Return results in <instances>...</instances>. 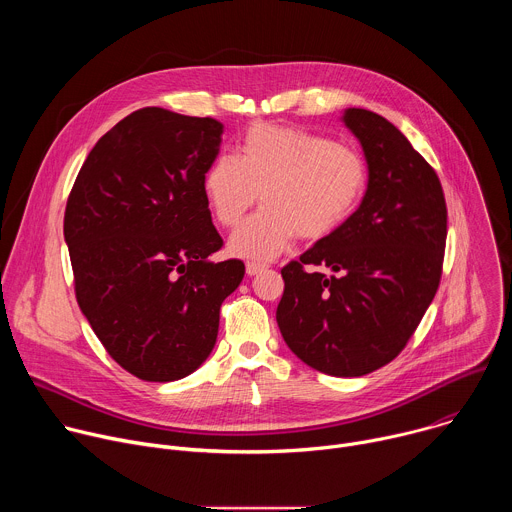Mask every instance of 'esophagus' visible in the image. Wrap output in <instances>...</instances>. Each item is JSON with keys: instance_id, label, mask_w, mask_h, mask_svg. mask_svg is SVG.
Returning <instances> with one entry per match:
<instances>
[{"instance_id": "34e87169", "label": "esophagus", "mask_w": 512, "mask_h": 512, "mask_svg": "<svg viewBox=\"0 0 512 512\" xmlns=\"http://www.w3.org/2000/svg\"><path fill=\"white\" fill-rule=\"evenodd\" d=\"M245 269H247V275H257V273L265 271L267 267H265L263 263H255V261H249V263L245 265Z\"/></svg>"}]
</instances>
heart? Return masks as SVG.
Instances as JSON below:
<instances>
[{"instance_id":"heart-1","label":"heart","mask_w":512,"mask_h":512,"mask_svg":"<svg viewBox=\"0 0 512 512\" xmlns=\"http://www.w3.org/2000/svg\"><path fill=\"white\" fill-rule=\"evenodd\" d=\"M369 182L364 158L350 145L306 129L253 123L237 158L218 154L202 178L214 221L233 229L259 200L265 206L231 237V253L273 259L296 235L318 241L340 227Z\"/></svg>"}]
</instances>
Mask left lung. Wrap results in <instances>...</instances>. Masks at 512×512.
Wrapping results in <instances>:
<instances>
[{"mask_svg": "<svg viewBox=\"0 0 512 512\" xmlns=\"http://www.w3.org/2000/svg\"><path fill=\"white\" fill-rule=\"evenodd\" d=\"M342 119L367 158V194L281 269L277 326L308 367L362 377L405 348L440 287L448 208L435 170L391 121L354 107Z\"/></svg>", "mask_w": 512, "mask_h": 512, "instance_id": "left-lung-1", "label": "left lung"}]
</instances>
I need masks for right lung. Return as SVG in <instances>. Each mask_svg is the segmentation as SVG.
Instances as JSON below:
<instances>
[{
	"instance_id": "obj_1",
	"label": "right lung",
	"mask_w": 512,
	"mask_h": 512,
	"mask_svg": "<svg viewBox=\"0 0 512 512\" xmlns=\"http://www.w3.org/2000/svg\"><path fill=\"white\" fill-rule=\"evenodd\" d=\"M223 123L143 107L87 156L64 210L77 302L109 356L141 381L194 373L212 352L218 314L239 287L202 178Z\"/></svg>"
}]
</instances>
